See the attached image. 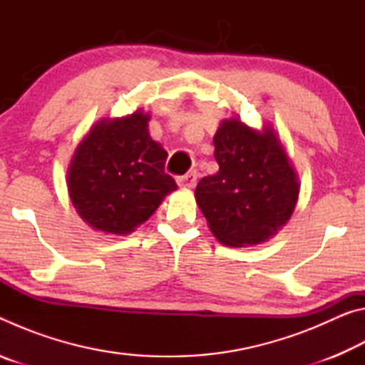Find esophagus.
Here are the masks:
<instances>
[{
    "instance_id": "34e87169",
    "label": "esophagus",
    "mask_w": 365,
    "mask_h": 365,
    "mask_svg": "<svg viewBox=\"0 0 365 365\" xmlns=\"http://www.w3.org/2000/svg\"><path fill=\"white\" fill-rule=\"evenodd\" d=\"M196 180H197L196 172H188V174H185L182 177H177L178 187L182 188H193L196 185Z\"/></svg>"
}]
</instances>
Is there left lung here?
I'll return each mask as SVG.
<instances>
[{
  "mask_svg": "<svg viewBox=\"0 0 365 365\" xmlns=\"http://www.w3.org/2000/svg\"><path fill=\"white\" fill-rule=\"evenodd\" d=\"M219 172L201 178L196 202L209 228L227 246L257 245L287 224L299 185L279 138L240 119L224 120L214 137Z\"/></svg>",
  "mask_w": 365,
  "mask_h": 365,
  "instance_id": "1",
  "label": "left lung"
}]
</instances>
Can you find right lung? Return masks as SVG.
I'll return each mask as SVG.
<instances>
[{
  "mask_svg": "<svg viewBox=\"0 0 365 365\" xmlns=\"http://www.w3.org/2000/svg\"><path fill=\"white\" fill-rule=\"evenodd\" d=\"M135 113L103 120L73 154L67 187L80 217L96 230L127 235L143 224L177 183L165 174L168 153Z\"/></svg>",
  "mask_w": 365,
  "mask_h": 365,
  "instance_id": "1",
  "label": "right lung"
}]
</instances>
